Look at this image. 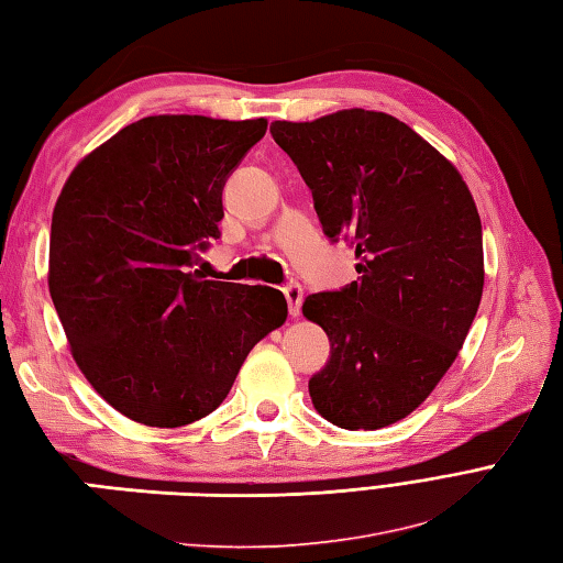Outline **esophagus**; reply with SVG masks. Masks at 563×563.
<instances>
[{"label": "esophagus", "mask_w": 563, "mask_h": 563, "mask_svg": "<svg viewBox=\"0 0 563 563\" xmlns=\"http://www.w3.org/2000/svg\"><path fill=\"white\" fill-rule=\"evenodd\" d=\"M282 291H284L286 303H289V313L296 318L298 313H301V303H303V289H301V284H286Z\"/></svg>", "instance_id": "1"}]
</instances>
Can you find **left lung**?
Wrapping results in <instances>:
<instances>
[{
	"mask_svg": "<svg viewBox=\"0 0 563 563\" xmlns=\"http://www.w3.org/2000/svg\"><path fill=\"white\" fill-rule=\"evenodd\" d=\"M269 132L313 192L324 235L356 247L361 274L303 301L330 336L310 399L340 429L390 427L431 395L477 316V207L451 161L387 112L277 120Z\"/></svg>",
	"mask_w": 563,
	"mask_h": 563,
	"instance_id": "1",
	"label": "left lung"
}]
</instances>
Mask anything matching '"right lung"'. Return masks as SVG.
Listing matches in <instances>:
<instances>
[{
	"label": "right lung",
	"mask_w": 563,
	"mask_h": 563,
	"mask_svg": "<svg viewBox=\"0 0 563 563\" xmlns=\"http://www.w3.org/2000/svg\"><path fill=\"white\" fill-rule=\"evenodd\" d=\"M265 132V118H142L84 156L57 197L47 286L71 356L144 427L211 415L289 313L277 289L192 272L221 235L227 178Z\"/></svg>",
	"instance_id": "1"
}]
</instances>
